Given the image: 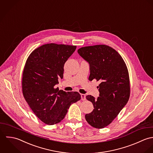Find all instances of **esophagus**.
I'll return each mask as SVG.
<instances>
[{
    "label": "esophagus",
    "instance_id": "esophagus-1",
    "mask_svg": "<svg viewBox=\"0 0 153 153\" xmlns=\"http://www.w3.org/2000/svg\"><path fill=\"white\" fill-rule=\"evenodd\" d=\"M80 96H81V99H82V100H86V95H85V94H81Z\"/></svg>",
    "mask_w": 153,
    "mask_h": 153
}]
</instances>
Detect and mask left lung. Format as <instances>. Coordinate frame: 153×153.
I'll use <instances>...</instances> for the list:
<instances>
[{"mask_svg": "<svg viewBox=\"0 0 153 153\" xmlns=\"http://www.w3.org/2000/svg\"><path fill=\"white\" fill-rule=\"evenodd\" d=\"M79 54L90 65L89 80L100 83L99 97L91 95L86 99L94 109L86 114L87 122L94 128L107 126L118 116L127 103L130 96L129 77L127 67L121 55L112 47L96 45L82 47Z\"/></svg>", "mask_w": 153, "mask_h": 153, "instance_id": "left-lung-1", "label": "left lung"}]
</instances>
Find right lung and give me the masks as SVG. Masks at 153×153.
<instances>
[{
  "instance_id": "right-lung-1",
  "label": "right lung",
  "mask_w": 153,
  "mask_h": 153,
  "mask_svg": "<svg viewBox=\"0 0 153 153\" xmlns=\"http://www.w3.org/2000/svg\"><path fill=\"white\" fill-rule=\"evenodd\" d=\"M76 49L75 45L47 44L34 50L26 61L23 95L35 115L47 125L61 121L70 105L81 99L78 92L54 88L63 77L65 62Z\"/></svg>"
}]
</instances>
